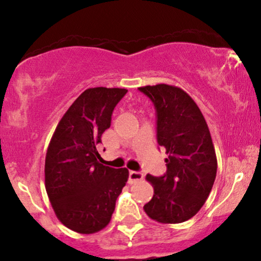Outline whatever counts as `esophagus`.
<instances>
[{
  "label": "esophagus",
  "instance_id": "esophagus-1",
  "mask_svg": "<svg viewBox=\"0 0 261 261\" xmlns=\"http://www.w3.org/2000/svg\"><path fill=\"white\" fill-rule=\"evenodd\" d=\"M142 178H144V174L139 171H129V178H128V183L133 184L137 183V181H140Z\"/></svg>",
  "mask_w": 261,
  "mask_h": 261
}]
</instances>
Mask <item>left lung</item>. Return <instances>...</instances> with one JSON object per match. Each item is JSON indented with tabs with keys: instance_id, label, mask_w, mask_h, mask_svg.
Returning <instances> with one entry per match:
<instances>
[{
	"instance_id": "left-lung-1",
	"label": "left lung",
	"mask_w": 261,
	"mask_h": 261,
	"mask_svg": "<svg viewBox=\"0 0 261 261\" xmlns=\"http://www.w3.org/2000/svg\"><path fill=\"white\" fill-rule=\"evenodd\" d=\"M139 90L155 107L156 139L167 154L166 173L146 176L154 195L144 210L159 223H181L199 212L215 181L212 135L198 106L183 89L156 84Z\"/></svg>"
}]
</instances>
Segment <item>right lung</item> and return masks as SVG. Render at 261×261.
<instances>
[{
  "label": "right lung",
  "instance_id": "1",
  "mask_svg": "<svg viewBox=\"0 0 261 261\" xmlns=\"http://www.w3.org/2000/svg\"><path fill=\"white\" fill-rule=\"evenodd\" d=\"M128 90L90 88L64 114L49 141L45 159V188L56 216L81 234L108 226L115 202L128 180L126 167L98 162L96 145L110 127L112 114Z\"/></svg>",
  "mask_w": 261,
  "mask_h": 261
}]
</instances>
